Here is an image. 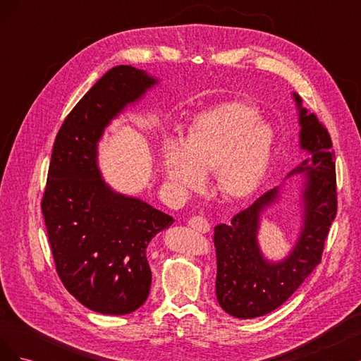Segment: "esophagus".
Wrapping results in <instances>:
<instances>
[{"mask_svg": "<svg viewBox=\"0 0 361 361\" xmlns=\"http://www.w3.org/2000/svg\"><path fill=\"white\" fill-rule=\"evenodd\" d=\"M188 226H190V227H192L194 231L200 232V233L209 232V228H211V226H209V223H207L206 218L199 216V215H194V216H191L190 220H188Z\"/></svg>", "mask_w": 361, "mask_h": 361, "instance_id": "34e87169", "label": "esophagus"}]
</instances>
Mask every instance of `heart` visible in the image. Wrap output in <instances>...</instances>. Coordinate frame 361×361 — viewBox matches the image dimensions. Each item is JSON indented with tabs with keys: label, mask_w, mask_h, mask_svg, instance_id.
<instances>
[{
	"label": "heart",
	"mask_w": 361,
	"mask_h": 361,
	"mask_svg": "<svg viewBox=\"0 0 361 361\" xmlns=\"http://www.w3.org/2000/svg\"><path fill=\"white\" fill-rule=\"evenodd\" d=\"M271 145V129L257 122L255 108L226 104L195 117L180 143L167 140L161 169L179 199L197 190L212 171V185L221 197L243 200L264 179Z\"/></svg>",
	"instance_id": "obj_1"
}]
</instances>
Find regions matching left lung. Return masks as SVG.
<instances>
[{"label": "left lung", "instance_id": "1", "mask_svg": "<svg viewBox=\"0 0 361 361\" xmlns=\"http://www.w3.org/2000/svg\"><path fill=\"white\" fill-rule=\"evenodd\" d=\"M293 99L300 116V146L307 152V158L288 174V178L304 176L302 226L295 247L283 260L269 262L257 243L260 216L279 200V187L260 195L231 223L215 227L216 300L224 312L239 319L264 316L290 298L321 264L325 239L337 214L336 164L330 134L318 117L302 108L297 93H293Z\"/></svg>", "mask_w": 361, "mask_h": 361}]
</instances>
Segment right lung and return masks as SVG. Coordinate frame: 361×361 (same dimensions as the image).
<instances>
[{"instance_id": "1", "label": "right lung", "mask_w": 361, "mask_h": 361, "mask_svg": "<svg viewBox=\"0 0 361 361\" xmlns=\"http://www.w3.org/2000/svg\"><path fill=\"white\" fill-rule=\"evenodd\" d=\"M158 81L133 66L108 71L73 106L54 141L42 199L56 269L73 297L104 314H128L149 297L147 245L173 218L111 190L97 167L104 129Z\"/></svg>"}]
</instances>
